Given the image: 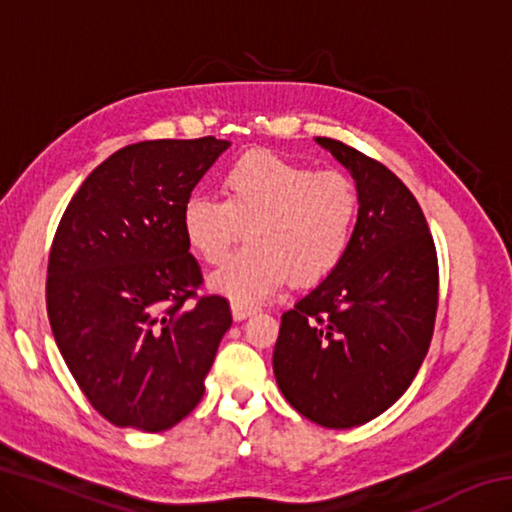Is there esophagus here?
Listing matches in <instances>:
<instances>
[{"instance_id": "obj_1", "label": "esophagus", "mask_w": 512, "mask_h": 512, "mask_svg": "<svg viewBox=\"0 0 512 512\" xmlns=\"http://www.w3.org/2000/svg\"><path fill=\"white\" fill-rule=\"evenodd\" d=\"M255 307H246V305H237V302H235V305H232V318H235V320H246L248 316H253L255 314Z\"/></svg>"}]
</instances>
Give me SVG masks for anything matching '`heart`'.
<instances>
[{
    "mask_svg": "<svg viewBox=\"0 0 512 512\" xmlns=\"http://www.w3.org/2000/svg\"><path fill=\"white\" fill-rule=\"evenodd\" d=\"M223 198L194 194L183 205V232L207 264L223 262L244 235L250 244L210 277L237 305L275 296L289 277L318 284L348 255L359 194L339 171H314L271 151H250L225 167Z\"/></svg>",
    "mask_w": 512,
    "mask_h": 512,
    "instance_id": "b5f03b06",
    "label": "heart"
}]
</instances>
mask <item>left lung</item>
Masks as SVG:
<instances>
[{"instance_id":"1","label":"left lung","mask_w":512,"mask_h":512,"mask_svg":"<svg viewBox=\"0 0 512 512\" xmlns=\"http://www.w3.org/2000/svg\"><path fill=\"white\" fill-rule=\"evenodd\" d=\"M316 142L357 185L348 255L284 311L273 372L287 402L327 429L393 406L427 357L438 309V257L415 196L384 164L329 137Z\"/></svg>"}]
</instances>
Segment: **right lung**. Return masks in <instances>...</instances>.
<instances>
[{"label": "right lung", "mask_w": 512, "mask_h": 512, "mask_svg": "<svg viewBox=\"0 0 512 512\" xmlns=\"http://www.w3.org/2000/svg\"><path fill=\"white\" fill-rule=\"evenodd\" d=\"M228 140H149L101 162L69 201L47 268V314L69 372L117 427L167 431L196 409L228 300L196 296L183 205Z\"/></svg>", "instance_id": "1"}]
</instances>
